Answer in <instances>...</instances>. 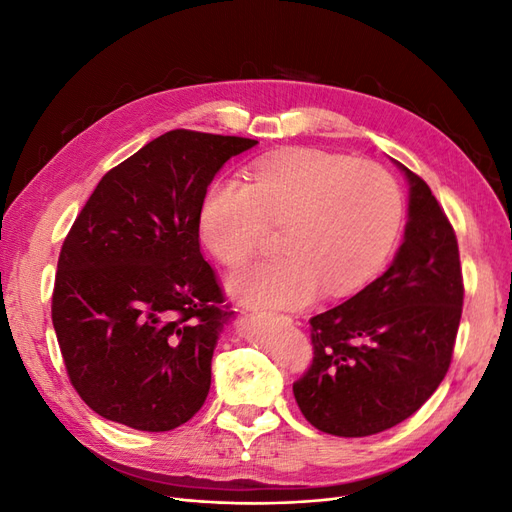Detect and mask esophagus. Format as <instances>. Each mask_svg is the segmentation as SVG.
Returning <instances> with one entry per match:
<instances>
[{
	"label": "esophagus",
	"instance_id": "esophagus-1",
	"mask_svg": "<svg viewBox=\"0 0 512 512\" xmlns=\"http://www.w3.org/2000/svg\"><path fill=\"white\" fill-rule=\"evenodd\" d=\"M254 314H267V312H258V309H254ZM267 316H275V314H267ZM284 318V316H282Z\"/></svg>",
	"mask_w": 512,
	"mask_h": 512
}]
</instances>
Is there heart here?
<instances>
[{"label":"heart","instance_id":"heart-1","mask_svg":"<svg viewBox=\"0 0 512 512\" xmlns=\"http://www.w3.org/2000/svg\"><path fill=\"white\" fill-rule=\"evenodd\" d=\"M401 213L399 185L380 164L292 149L258 162L247 181H215L200 226L228 267L250 260L271 226L284 228V256L235 273L228 286L243 301L294 309L365 284L391 252Z\"/></svg>","mask_w":512,"mask_h":512}]
</instances>
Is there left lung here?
<instances>
[{
	"label": "left lung",
	"instance_id": "left-lung-1",
	"mask_svg": "<svg viewBox=\"0 0 512 512\" xmlns=\"http://www.w3.org/2000/svg\"><path fill=\"white\" fill-rule=\"evenodd\" d=\"M410 183L404 243L378 280L309 320L314 361L292 384L303 416L339 438L406 421L451 367L463 305L455 230L429 185Z\"/></svg>",
	"mask_w": 512,
	"mask_h": 512
}]
</instances>
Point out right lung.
I'll return each mask as SVG.
<instances>
[{"mask_svg": "<svg viewBox=\"0 0 512 512\" xmlns=\"http://www.w3.org/2000/svg\"><path fill=\"white\" fill-rule=\"evenodd\" d=\"M258 141L170 130L111 168L61 245L53 327L70 382L108 421L170 431L203 408L230 305L200 254L218 170Z\"/></svg>", "mask_w": 512, "mask_h": 512, "instance_id": "add662e5", "label": "right lung"}]
</instances>
